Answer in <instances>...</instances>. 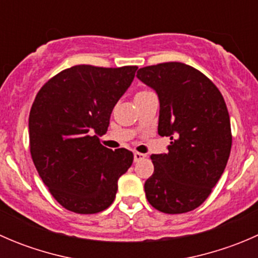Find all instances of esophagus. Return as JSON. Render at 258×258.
I'll return each instance as SVG.
<instances>
[{"label": "esophagus", "instance_id": "34e87169", "mask_svg": "<svg viewBox=\"0 0 258 258\" xmlns=\"http://www.w3.org/2000/svg\"><path fill=\"white\" fill-rule=\"evenodd\" d=\"M145 157H146V155H144V153H140V152H135V153H134V160H135V162H139V161L144 160Z\"/></svg>", "mask_w": 258, "mask_h": 258}]
</instances>
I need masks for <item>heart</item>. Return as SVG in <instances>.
<instances>
[{
	"label": "heart",
	"mask_w": 258,
	"mask_h": 258,
	"mask_svg": "<svg viewBox=\"0 0 258 258\" xmlns=\"http://www.w3.org/2000/svg\"><path fill=\"white\" fill-rule=\"evenodd\" d=\"M147 92H148V91H141V92H139L137 95H142V93H147Z\"/></svg>",
	"instance_id": "obj_1"
}]
</instances>
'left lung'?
<instances>
[{
  "label": "left lung",
  "instance_id": "obj_1",
  "mask_svg": "<svg viewBox=\"0 0 258 258\" xmlns=\"http://www.w3.org/2000/svg\"><path fill=\"white\" fill-rule=\"evenodd\" d=\"M137 79L157 93L158 135L171 140L167 152L151 156L155 171L145 182L146 197L161 212H188L210 196L230 157L225 100L204 74L181 62L140 69Z\"/></svg>",
  "mask_w": 258,
  "mask_h": 258
}]
</instances>
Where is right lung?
Returning a JSON list of instances; mask_svg holds the SVG:
<instances>
[{"mask_svg":"<svg viewBox=\"0 0 258 258\" xmlns=\"http://www.w3.org/2000/svg\"><path fill=\"white\" fill-rule=\"evenodd\" d=\"M136 70L80 64L59 72L38 91L28 118L31 156L64 209L90 215L113 202L117 181L131 167L134 153L110 150L98 136L107 132L113 107Z\"/></svg>","mask_w":258,"mask_h":258,"instance_id":"add662e5","label":"right lung"}]
</instances>
